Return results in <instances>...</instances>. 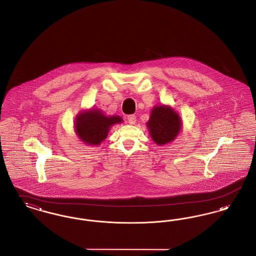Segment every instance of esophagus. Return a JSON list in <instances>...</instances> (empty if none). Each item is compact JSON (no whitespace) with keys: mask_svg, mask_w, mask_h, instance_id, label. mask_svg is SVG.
<instances>
[{"mask_svg":"<svg viewBox=\"0 0 256 256\" xmlns=\"http://www.w3.org/2000/svg\"><path fill=\"white\" fill-rule=\"evenodd\" d=\"M126 119H128V122H130V124H134L136 122V116L135 115H128L126 117Z\"/></svg>","mask_w":256,"mask_h":256,"instance_id":"1","label":"esophagus"}]
</instances>
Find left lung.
Segmentation results:
<instances>
[{"label": "left lung", "mask_w": 256, "mask_h": 256, "mask_svg": "<svg viewBox=\"0 0 256 256\" xmlns=\"http://www.w3.org/2000/svg\"><path fill=\"white\" fill-rule=\"evenodd\" d=\"M148 128L152 140L158 145L172 141L182 128L180 118L169 106H156L148 122Z\"/></svg>", "instance_id": "8db88e82"}]
</instances>
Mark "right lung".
Returning <instances> with one entry per match:
<instances>
[{"label":"right lung","instance_id":"obj_1","mask_svg":"<svg viewBox=\"0 0 256 256\" xmlns=\"http://www.w3.org/2000/svg\"><path fill=\"white\" fill-rule=\"evenodd\" d=\"M122 122L119 116H104L98 110H90L78 114L76 132L78 137L89 145H98L108 136L110 126Z\"/></svg>","mask_w":256,"mask_h":256}]
</instances>
